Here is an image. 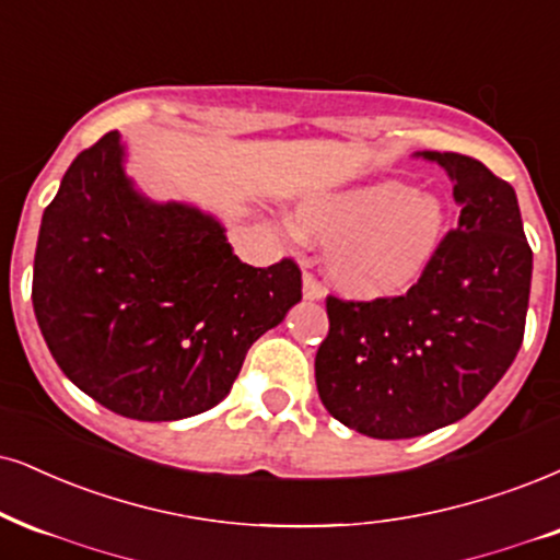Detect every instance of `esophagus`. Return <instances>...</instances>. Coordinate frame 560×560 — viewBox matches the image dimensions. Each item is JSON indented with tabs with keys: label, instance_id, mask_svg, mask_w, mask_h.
I'll list each match as a JSON object with an SVG mask.
<instances>
[{
	"label": "esophagus",
	"instance_id": "34e87169",
	"mask_svg": "<svg viewBox=\"0 0 560 560\" xmlns=\"http://www.w3.org/2000/svg\"><path fill=\"white\" fill-rule=\"evenodd\" d=\"M324 295V288L322 282L316 280L314 272H303V299L308 301H319Z\"/></svg>",
	"mask_w": 560,
	"mask_h": 560
}]
</instances>
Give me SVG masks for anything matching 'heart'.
<instances>
[{
	"instance_id": "1",
	"label": "heart",
	"mask_w": 560,
	"mask_h": 560,
	"mask_svg": "<svg viewBox=\"0 0 560 560\" xmlns=\"http://www.w3.org/2000/svg\"><path fill=\"white\" fill-rule=\"evenodd\" d=\"M301 225L327 246V272L345 293L376 299L420 278L446 233L444 205L416 186L376 182L308 199Z\"/></svg>"
}]
</instances>
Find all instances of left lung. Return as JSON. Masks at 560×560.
Returning <instances> with one entry per match:
<instances>
[{
    "label": "left lung",
    "mask_w": 560,
    "mask_h": 560,
    "mask_svg": "<svg viewBox=\"0 0 560 560\" xmlns=\"http://www.w3.org/2000/svg\"><path fill=\"white\" fill-rule=\"evenodd\" d=\"M454 182L459 223L410 291L327 295L316 389L329 416L374 439H412L475 410L520 353L533 248L512 184L475 158L423 153Z\"/></svg>",
    "instance_id": "obj_1"
}]
</instances>
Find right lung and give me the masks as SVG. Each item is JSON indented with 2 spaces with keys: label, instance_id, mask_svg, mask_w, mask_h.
I'll use <instances>...</instances> for the list:
<instances>
[{
  "label": "right lung",
  "instance_id": "1",
  "mask_svg": "<svg viewBox=\"0 0 560 560\" xmlns=\"http://www.w3.org/2000/svg\"><path fill=\"white\" fill-rule=\"evenodd\" d=\"M119 132L74 158L40 220L33 312L88 397L135 420L215 407L244 358L301 301V267H252L218 220L153 205L121 168Z\"/></svg>",
  "mask_w": 560,
  "mask_h": 560
}]
</instances>
